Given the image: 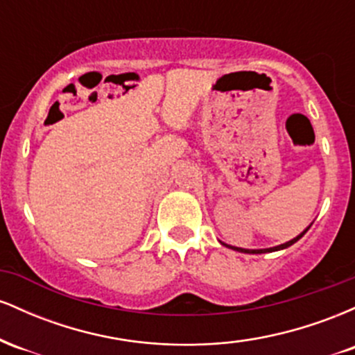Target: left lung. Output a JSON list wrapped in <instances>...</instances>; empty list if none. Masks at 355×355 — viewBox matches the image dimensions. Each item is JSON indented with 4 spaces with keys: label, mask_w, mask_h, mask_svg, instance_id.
<instances>
[{
    "label": "left lung",
    "mask_w": 355,
    "mask_h": 355,
    "mask_svg": "<svg viewBox=\"0 0 355 355\" xmlns=\"http://www.w3.org/2000/svg\"><path fill=\"white\" fill-rule=\"evenodd\" d=\"M312 225V223H311ZM311 225L307 227V229H305L302 234H299L297 235V237H294L292 240H288V242H285V243H280V245H277V247H270V248H254V250H252V248H240V247H232V245H227V243H223V245L225 247H229V248H232V250H237V252H242V254H267V252H277V250H284V248H287V247H291V245H294V243L297 242V240H300L305 235V232H307L309 229H311Z\"/></svg>",
    "instance_id": "1"
}]
</instances>
